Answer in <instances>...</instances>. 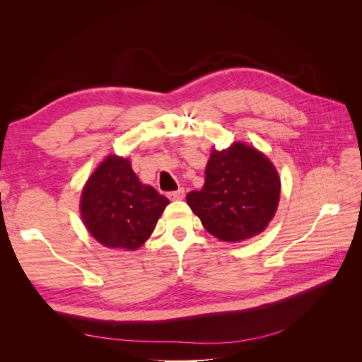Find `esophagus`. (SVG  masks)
Returning a JSON list of instances; mask_svg holds the SVG:
<instances>
[{
	"instance_id": "esophagus-1",
	"label": "esophagus",
	"mask_w": 362,
	"mask_h": 362,
	"mask_svg": "<svg viewBox=\"0 0 362 362\" xmlns=\"http://www.w3.org/2000/svg\"><path fill=\"white\" fill-rule=\"evenodd\" d=\"M184 194H185L184 189H180V190H177V192H170V193H169V198H170L172 201H181V199L184 198Z\"/></svg>"
}]
</instances>
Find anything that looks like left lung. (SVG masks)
Returning <instances> with one entry per match:
<instances>
[{
    "instance_id": "1",
    "label": "left lung",
    "mask_w": 362,
    "mask_h": 362,
    "mask_svg": "<svg viewBox=\"0 0 362 362\" xmlns=\"http://www.w3.org/2000/svg\"><path fill=\"white\" fill-rule=\"evenodd\" d=\"M281 178L270 158L245 141L218 151L211 148L201 192L187 194L204 228L226 243L261 234L275 217Z\"/></svg>"
}]
</instances>
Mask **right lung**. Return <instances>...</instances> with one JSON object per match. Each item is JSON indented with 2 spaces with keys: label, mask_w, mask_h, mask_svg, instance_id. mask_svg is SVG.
<instances>
[{
  "label": "right lung",
  "mask_w": 362,
  "mask_h": 362,
  "mask_svg": "<svg viewBox=\"0 0 362 362\" xmlns=\"http://www.w3.org/2000/svg\"><path fill=\"white\" fill-rule=\"evenodd\" d=\"M168 205V198L140 181L129 158L110 154L83 185L80 214L98 243L137 250L154 233Z\"/></svg>",
  "instance_id": "add662e5"
}]
</instances>
